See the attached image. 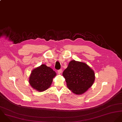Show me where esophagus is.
I'll list each match as a JSON object with an SVG mask.
<instances>
[{"instance_id":"1","label":"esophagus","mask_w":122,"mask_h":122,"mask_svg":"<svg viewBox=\"0 0 122 122\" xmlns=\"http://www.w3.org/2000/svg\"><path fill=\"white\" fill-rule=\"evenodd\" d=\"M57 72H58V73H61L62 72V69H59V70H57Z\"/></svg>"}]
</instances>
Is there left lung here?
<instances>
[{
  "instance_id": "obj_1",
  "label": "left lung",
  "mask_w": 122,
  "mask_h": 122,
  "mask_svg": "<svg viewBox=\"0 0 122 122\" xmlns=\"http://www.w3.org/2000/svg\"><path fill=\"white\" fill-rule=\"evenodd\" d=\"M63 75L68 88L73 93L81 95L86 92L94 83L95 73L86 64L71 61Z\"/></svg>"
}]
</instances>
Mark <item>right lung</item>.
I'll return each mask as SVG.
<instances>
[{
  "instance_id": "add662e5",
  "label": "right lung",
  "mask_w": 122,
  "mask_h": 122,
  "mask_svg": "<svg viewBox=\"0 0 122 122\" xmlns=\"http://www.w3.org/2000/svg\"><path fill=\"white\" fill-rule=\"evenodd\" d=\"M56 75V72L52 68L42 64L31 71L29 82L34 89L42 92L50 87L53 79Z\"/></svg>"
}]
</instances>
